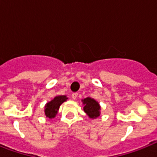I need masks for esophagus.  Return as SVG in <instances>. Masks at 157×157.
<instances>
[{
  "instance_id": "1",
  "label": "esophagus",
  "mask_w": 157,
  "mask_h": 157,
  "mask_svg": "<svg viewBox=\"0 0 157 157\" xmlns=\"http://www.w3.org/2000/svg\"><path fill=\"white\" fill-rule=\"evenodd\" d=\"M77 95H78V94L77 93H73L72 94V95H71V97H72L73 99H76V98H77Z\"/></svg>"
}]
</instances>
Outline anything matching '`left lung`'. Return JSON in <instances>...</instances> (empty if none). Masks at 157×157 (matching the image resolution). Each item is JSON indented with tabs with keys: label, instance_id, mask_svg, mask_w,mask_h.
Instances as JSON below:
<instances>
[{
	"label": "left lung",
	"instance_id": "left-lung-1",
	"mask_svg": "<svg viewBox=\"0 0 157 157\" xmlns=\"http://www.w3.org/2000/svg\"><path fill=\"white\" fill-rule=\"evenodd\" d=\"M84 104V111L91 119H95L100 116V105L92 98H86L82 99Z\"/></svg>",
	"mask_w": 157,
	"mask_h": 157
}]
</instances>
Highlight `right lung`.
<instances>
[{
  "label": "right lung",
  "mask_w": 157,
  "mask_h": 157,
  "mask_svg": "<svg viewBox=\"0 0 157 157\" xmlns=\"http://www.w3.org/2000/svg\"><path fill=\"white\" fill-rule=\"evenodd\" d=\"M66 95H59L54 97V99L50 101L45 106V115L49 119H53L58 113L59 107L62 103L67 101Z\"/></svg>",
  "instance_id": "obj_1"
}]
</instances>
